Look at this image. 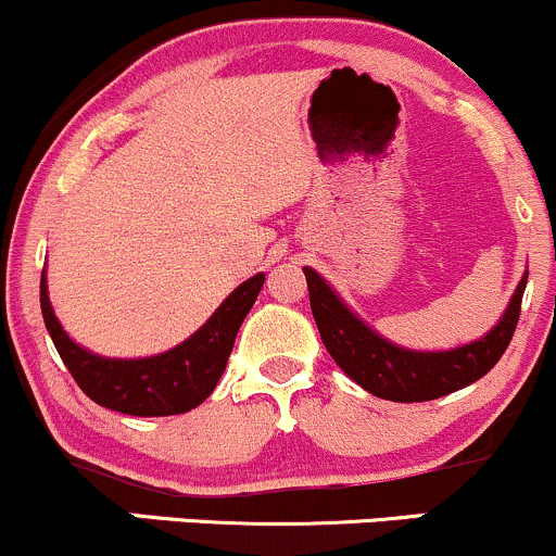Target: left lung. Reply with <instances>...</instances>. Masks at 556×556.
<instances>
[{"instance_id": "obj_1", "label": "left lung", "mask_w": 556, "mask_h": 556, "mask_svg": "<svg viewBox=\"0 0 556 556\" xmlns=\"http://www.w3.org/2000/svg\"><path fill=\"white\" fill-rule=\"evenodd\" d=\"M311 311L329 355L355 384L392 402L437 400L489 374L518 327L528 271L515 287L500 321L478 340L452 350H407L389 342L337 295L321 274L303 266Z\"/></svg>"}]
</instances>
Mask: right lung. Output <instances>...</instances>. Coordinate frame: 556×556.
Here are the masks:
<instances>
[{
	"label": "right lung",
	"mask_w": 556,
	"mask_h": 556,
	"mask_svg": "<svg viewBox=\"0 0 556 556\" xmlns=\"http://www.w3.org/2000/svg\"><path fill=\"white\" fill-rule=\"evenodd\" d=\"M264 279L261 271L235 287L195 334L151 358H106L75 342L54 316L47 271H41V314L62 363L96 405L140 418L177 416L193 410L214 392Z\"/></svg>",
	"instance_id": "add662e5"
}]
</instances>
